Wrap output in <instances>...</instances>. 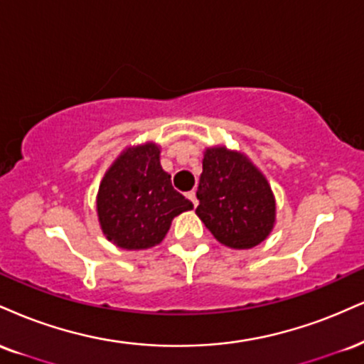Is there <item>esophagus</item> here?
Returning a JSON list of instances; mask_svg holds the SVG:
<instances>
[{
  "instance_id": "1",
  "label": "esophagus",
  "mask_w": 364,
  "mask_h": 364,
  "mask_svg": "<svg viewBox=\"0 0 364 364\" xmlns=\"http://www.w3.org/2000/svg\"><path fill=\"white\" fill-rule=\"evenodd\" d=\"M186 196H188V198L191 200V203H193V207H196V205H198V200H196V193H195L193 190H191V191H188Z\"/></svg>"
}]
</instances>
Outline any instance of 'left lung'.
I'll return each mask as SVG.
<instances>
[{
    "instance_id": "left-lung-1",
    "label": "left lung",
    "mask_w": 364,
    "mask_h": 364,
    "mask_svg": "<svg viewBox=\"0 0 364 364\" xmlns=\"http://www.w3.org/2000/svg\"><path fill=\"white\" fill-rule=\"evenodd\" d=\"M196 215L224 246L251 249L274 224V198L266 178L242 154L207 149Z\"/></svg>"
}]
</instances>
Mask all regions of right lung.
<instances>
[{
	"instance_id": "1",
	"label": "right lung",
	"mask_w": 364,
	"mask_h": 364,
	"mask_svg": "<svg viewBox=\"0 0 364 364\" xmlns=\"http://www.w3.org/2000/svg\"><path fill=\"white\" fill-rule=\"evenodd\" d=\"M193 203L178 193L161 168L156 144L125 151L105 174L98 193L103 234L118 247L147 249L168 234L171 220Z\"/></svg>"
}]
</instances>
